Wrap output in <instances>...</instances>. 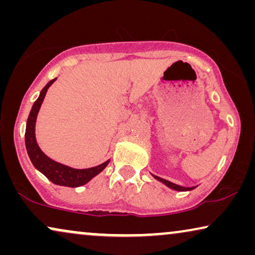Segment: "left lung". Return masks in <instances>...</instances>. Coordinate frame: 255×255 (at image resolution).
<instances>
[{"label": "left lung", "instance_id": "1", "mask_svg": "<svg viewBox=\"0 0 255 255\" xmlns=\"http://www.w3.org/2000/svg\"><path fill=\"white\" fill-rule=\"evenodd\" d=\"M153 176H154V179L160 181V182L166 184L167 187H169L170 189H174V190H177V191H188V190H193V189H195V188H196V187H182V186H179V184L170 182V181H168V180L161 179V177H159V176H155V175H153Z\"/></svg>", "mask_w": 255, "mask_h": 255}]
</instances>
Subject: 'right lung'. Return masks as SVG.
Masks as SVG:
<instances>
[{
	"mask_svg": "<svg viewBox=\"0 0 255 255\" xmlns=\"http://www.w3.org/2000/svg\"><path fill=\"white\" fill-rule=\"evenodd\" d=\"M55 80L57 79L51 80V81L41 89L39 97H38L36 102L33 103L32 109L30 111V115L29 117H27L26 122L25 146L27 154H29V158L31 160V162H32V165L36 167L40 173H43L51 182L58 184V186L76 188L88 183L94 176H96L97 174L102 172V170L108 166V163L110 162V160H107L106 162L101 163V165L96 167H92V168L75 169L48 158V156L41 151L39 146H38L36 140V133H34V130H36L37 115L39 113L41 103H43V101L45 99L47 89L50 88V86L55 81Z\"/></svg>",
	"mask_w": 255,
	"mask_h": 255,
	"instance_id": "1",
	"label": "right lung"
}]
</instances>
